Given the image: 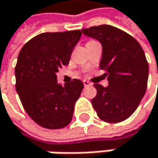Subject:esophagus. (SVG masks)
Returning <instances> with one entry per match:
<instances>
[{
  "label": "esophagus",
  "instance_id": "34e87169",
  "mask_svg": "<svg viewBox=\"0 0 158 158\" xmlns=\"http://www.w3.org/2000/svg\"><path fill=\"white\" fill-rule=\"evenodd\" d=\"M83 84H84V86H89V85H91V82H89L88 81H83Z\"/></svg>",
  "mask_w": 158,
  "mask_h": 158
}]
</instances>
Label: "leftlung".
<instances>
[{
  "mask_svg": "<svg viewBox=\"0 0 158 158\" xmlns=\"http://www.w3.org/2000/svg\"><path fill=\"white\" fill-rule=\"evenodd\" d=\"M88 37L100 41V69L109 85L95 83L97 96L92 105L98 117L105 122L117 123L128 118L145 95L149 65L138 41L114 26L103 24L81 30Z\"/></svg>",
  "mask_w": 158,
  "mask_h": 158,
  "instance_id": "1",
  "label": "left lung"
}]
</instances>
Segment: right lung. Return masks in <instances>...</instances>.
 Wrapping results in <instances>:
<instances>
[{
  "mask_svg": "<svg viewBox=\"0 0 158 158\" xmlns=\"http://www.w3.org/2000/svg\"><path fill=\"white\" fill-rule=\"evenodd\" d=\"M81 36V30L41 33L28 40L18 56L16 90L28 116L44 128L60 129L72 120L84 85L77 78L60 85L56 74L68 65Z\"/></svg>",
  "mask_w": 158,
  "mask_h": 158,
  "instance_id": "obj_1",
  "label": "right lung"
}]
</instances>
